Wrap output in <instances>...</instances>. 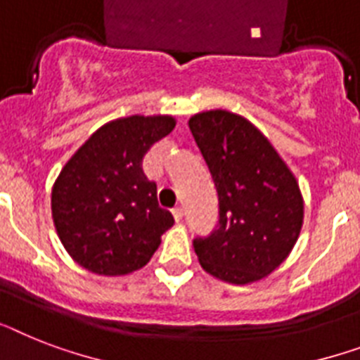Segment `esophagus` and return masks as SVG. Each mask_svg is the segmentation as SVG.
<instances>
[{
	"mask_svg": "<svg viewBox=\"0 0 360 360\" xmlns=\"http://www.w3.org/2000/svg\"><path fill=\"white\" fill-rule=\"evenodd\" d=\"M172 212H174L175 221H181V220H183V216H185V210H183V207H175Z\"/></svg>",
	"mask_w": 360,
	"mask_h": 360,
	"instance_id": "34e87169",
	"label": "esophagus"
}]
</instances>
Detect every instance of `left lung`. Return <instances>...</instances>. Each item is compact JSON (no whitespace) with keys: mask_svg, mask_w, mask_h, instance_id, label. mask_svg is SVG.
I'll return each instance as SVG.
<instances>
[{"mask_svg":"<svg viewBox=\"0 0 360 360\" xmlns=\"http://www.w3.org/2000/svg\"><path fill=\"white\" fill-rule=\"evenodd\" d=\"M218 192V229L195 238L201 268L220 281L250 285L279 268L303 226L296 177L255 125L229 110L188 120Z\"/></svg>","mask_w":360,"mask_h":360,"instance_id":"8db88e82","label":"left lung"}]
</instances>
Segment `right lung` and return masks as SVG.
Returning <instances> with one entry per match:
<instances>
[{
	"label": "right lung",
	"mask_w": 360,
	"mask_h": 360,
	"mask_svg": "<svg viewBox=\"0 0 360 360\" xmlns=\"http://www.w3.org/2000/svg\"><path fill=\"white\" fill-rule=\"evenodd\" d=\"M175 127L168 114L112 120L64 165L51 190V214L70 257L98 276H127L150 262L174 226L159 207L142 159Z\"/></svg>",
	"instance_id": "right-lung-1"
}]
</instances>
